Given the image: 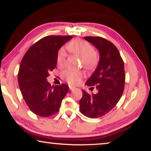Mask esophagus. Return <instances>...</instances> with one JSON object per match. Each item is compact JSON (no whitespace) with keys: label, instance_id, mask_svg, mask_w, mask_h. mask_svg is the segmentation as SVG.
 I'll return each instance as SVG.
<instances>
[{"label":"esophagus","instance_id":"esophagus-1","mask_svg":"<svg viewBox=\"0 0 151 151\" xmlns=\"http://www.w3.org/2000/svg\"><path fill=\"white\" fill-rule=\"evenodd\" d=\"M69 89H70V90H73V89H74V87L70 85V86H69Z\"/></svg>","mask_w":151,"mask_h":151}]
</instances>
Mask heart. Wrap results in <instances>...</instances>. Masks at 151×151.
I'll return each instance as SVG.
<instances>
[{
  "mask_svg": "<svg viewBox=\"0 0 151 151\" xmlns=\"http://www.w3.org/2000/svg\"><path fill=\"white\" fill-rule=\"evenodd\" d=\"M68 49L72 53L78 55L83 60V66L85 68L92 70L95 68L99 62V55L95 52L93 47L88 42L83 40H75L70 42ZM66 51L61 49L58 53L57 61L59 65H63L66 60ZM62 76L70 85H76L81 81L83 73L81 71H75L67 69L62 73Z\"/></svg>",
  "mask_w": 151,
  "mask_h": 151,
  "instance_id": "b5f03b06",
  "label": "heart"
}]
</instances>
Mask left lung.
Returning <instances> with one entry per match:
<instances>
[{
	"instance_id": "1",
	"label": "left lung",
	"mask_w": 151,
	"mask_h": 151,
	"mask_svg": "<svg viewBox=\"0 0 151 151\" xmlns=\"http://www.w3.org/2000/svg\"><path fill=\"white\" fill-rule=\"evenodd\" d=\"M84 39L95 46L100 53L97 68L85 83L88 86L95 85L98 92L90 95L83 90L80 111L87 117L95 119L111 111L122 96L125 79L124 62L111 42L98 37Z\"/></svg>"
}]
</instances>
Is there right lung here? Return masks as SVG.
Here are the masks:
<instances>
[{
	"mask_svg": "<svg viewBox=\"0 0 151 151\" xmlns=\"http://www.w3.org/2000/svg\"><path fill=\"white\" fill-rule=\"evenodd\" d=\"M73 36H47L26 51L19 66L18 83L22 96L30 111L42 117H49L60 110L68 91L66 84L51 86L47 79L55 68L58 51Z\"/></svg>",
	"mask_w": 151,
	"mask_h": 151,
	"instance_id": "add662e5",
	"label": "right lung"
}]
</instances>
